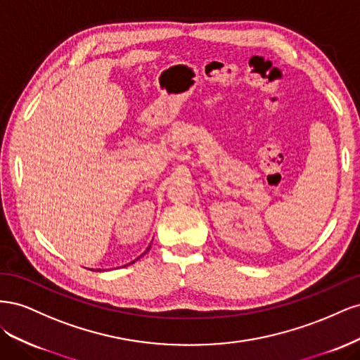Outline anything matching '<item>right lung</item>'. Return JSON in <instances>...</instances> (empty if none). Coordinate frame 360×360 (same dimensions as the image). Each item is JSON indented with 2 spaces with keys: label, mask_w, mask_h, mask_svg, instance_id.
<instances>
[{
  "label": "right lung",
  "mask_w": 360,
  "mask_h": 360,
  "mask_svg": "<svg viewBox=\"0 0 360 360\" xmlns=\"http://www.w3.org/2000/svg\"><path fill=\"white\" fill-rule=\"evenodd\" d=\"M150 248H151V245L147 248V250H148ZM147 250H146V252H147ZM146 252H144V254H146ZM144 254H143V255H144ZM143 255H141V257H143ZM136 259H138V258H136ZM136 259H135V261H136ZM135 261H132V263H135ZM132 263H129V264H132ZM129 264H127V266H129Z\"/></svg>",
  "instance_id": "1"
}]
</instances>
